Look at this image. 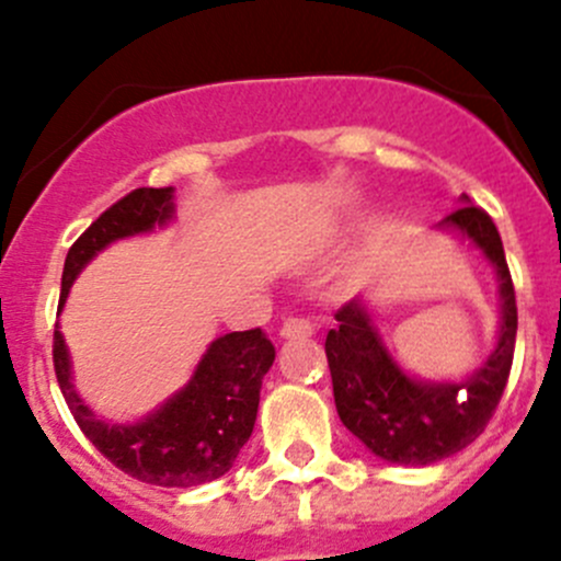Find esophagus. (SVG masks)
<instances>
[{
    "instance_id": "1",
    "label": "esophagus",
    "mask_w": 561,
    "mask_h": 561,
    "mask_svg": "<svg viewBox=\"0 0 561 561\" xmlns=\"http://www.w3.org/2000/svg\"><path fill=\"white\" fill-rule=\"evenodd\" d=\"M314 333V328L309 325L307 320H298V317H293V320H287L285 325H282L279 336L282 339H309Z\"/></svg>"
}]
</instances>
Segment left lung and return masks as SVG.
<instances>
[{
  "label": "left lung",
  "mask_w": 561,
  "mask_h": 561,
  "mask_svg": "<svg viewBox=\"0 0 561 561\" xmlns=\"http://www.w3.org/2000/svg\"><path fill=\"white\" fill-rule=\"evenodd\" d=\"M437 228L472 241L500 279L496 344L472 375L463 380L407 375L360 296L339 309V328H331L325 339L339 417L377 458L401 467L443 461L483 434L507 386L516 350V290L496 225L461 195V208Z\"/></svg>",
  "instance_id": "left-lung-1"
}]
</instances>
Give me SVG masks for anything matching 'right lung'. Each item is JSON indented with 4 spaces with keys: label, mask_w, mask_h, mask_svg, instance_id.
Segmentation results:
<instances>
[{
    "label": "right lung",
    "mask_w": 561,
    "mask_h": 561,
    "mask_svg": "<svg viewBox=\"0 0 561 561\" xmlns=\"http://www.w3.org/2000/svg\"><path fill=\"white\" fill-rule=\"evenodd\" d=\"M173 186H140L105 214L70 247L61 274L59 312L76 276L113 241L165 228L175 217ZM276 358L274 344L260 328L214 339L197 360L190 382L135 423H113L94 415L72 382L65 333L54 331V369L72 417L89 443L113 467L140 483L190 489L211 483L233 467L257 421L260 388Z\"/></svg>",
    "instance_id": "1"
}]
</instances>
